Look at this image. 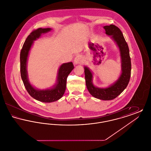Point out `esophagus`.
Listing matches in <instances>:
<instances>
[{
    "mask_svg": "<svg viewBox=\"0 0 151 151\" xmlns=\"http://www.w3.org/2000/svg\"><path fill=\"white\" fill-rule=\"evenodd\" d=\"M83 58L80 55H77L74 59V64L75 65H80L83 63Z\"/></svg>",
    "mask_w": 151,
    "mask_h": 151,
    "instance_id": "34e87169",
    "label": "esophagus"
}]
</instances>
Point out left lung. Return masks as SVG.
<instances>
[{"label": "left lung", "mask_w": 151, "mask_h": 151, "mask_svg": "<svg viewBox=\"0 0 151 151\" xmlns=\"http://www.w3.org/2000/svg\"><path fill=\"white\" fill-rule=\"evenodd\" d=\"M106 35L110 36L117 45L121 56V73L114 83L106 88L94 86L93 83V75L92 71L84 66L86 86L89 92L94 97L102 100H111L118 96L127 87L131 76V63L128 45L122 32L114 25L104 27Z\"/></svg>", "instance_id": "8db88e82"}]
</instances>
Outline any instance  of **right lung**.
<instances>
[{
  "label": "right lung",
  "instance_id": "obj_1",
  "mask_svg": "<svg viewBox=\"0 0 151 151\" xmlns=\"http://www.w3.org/2000/svg\"><path fill=\"white\" fill-rule=\"evenodd\" d=\"M51 29L38 28L33 30L27 38L20 52V72L22 80L27 92L31 97L43 102H52L59 100L65 93L66 88L67 78L74 68L72 62L63 63L58 71L56 83L49 89H38L33 86L29 82L27 71V62L29 51L34 41L38 39L42 34L46 33Z\"/></svg>",
  "mask_w": 151,
  "mask_h": 151
}]
</instances>
